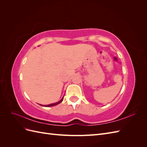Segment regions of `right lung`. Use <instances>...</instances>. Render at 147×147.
<instances>
[{
	"instance_id": "right-lung-1",
	"label": "right lung",
	"mask_w": 147,
	"mask_h": 147,
	"mask_svg": "<svg viewBox=\"0 0 147 147\" xmlns=\"http://www.w3.org/2000/svg\"><path fill=\"white\" fill-rule=\"evenodd\" d=\"M63 99H64V97H63V98L61 99V100H60L59 102H56V103H54V104H48V105H42V106H43V107H53V106H55V105H57V104H60L61 102H62V101L63 100Z\"/></svg>"
}]
</instances>
